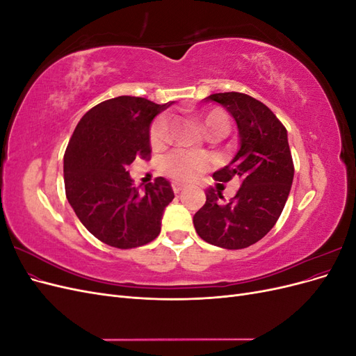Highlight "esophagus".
<instances>
[{"label": "esophagus", "mask_w": 356, "mask_h": 356, "mask_svg": "<svg viewBox=\"0 0 356 356\" xmlns=\"http://www.w3.org/2000/svg\"><path fill=\"white\" fill-rule=\"evenodd\" d=\"M187 186L186 184H181V182H174L172 184V190H174V193H181L182 190H186Z\"/></svg>", "instance_id": "1"}]
</instances>
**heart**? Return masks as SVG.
<instances>
[{"label":"heart","mask_w":356,"mask_h":356,"mask_svg":"<svg viewBox=\"0 0 356 356\" xmlns=\"http://www.w3.org/2000/svg\"><path fill=\"white\" fill-rule=\"evenodd\" d=\"M204 126L213 135H224L229 129V117L218 108L211 110L204 115ZM169 131V117L166 114L157 115L152 123V127H149V143L156 148L166 144ZM211 163L212 160L208 154L178 148L163 157V160H161V170L172 179L190 182L203 174L204 170H208Z\"/></svg>","instance_id":"1"}]
</instances>
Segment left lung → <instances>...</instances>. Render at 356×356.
Returning <instances> with one entry per match:
<instances>
[{
    "label": "left lung",
    "mask_w": 356,
    "mask_h": 356,
    "mask_svg": "<svg viewBox=\"0 0 356 356\" xmlns=\"http://www.w3.org/2000/svg\"><path fill=\"white\" fill-rule=\"evenodd\" d=\"M215 101L234 117L239 129L238 154L212 175L215 181L241 179L236 196L225 200L208 188L207 202L193 217L200 238L225 250H242L263 239L281 217L294 178L286 129L263 102L241 92L213 93Z\"/></svg>",
    "instance_id": "1"
}]
</instances>
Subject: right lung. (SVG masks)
Masks as SVG:
<instances>
[{
  "label": "right lung",
  "instance_id": "1",
  "mask_svg": "<svg viewBox=\"0 0 356 356\" xmlns=\"http://www.w3.org/2000/svg\"><path fill=\"white\" fill-rule=\"evenodd\" d=\"M170 104L159 105L136 96H118L86 113L63 156L65 193L75 215L96 239L131 250L154 241L161 217L174 199L165 178L141 191L127 166L148 159L149 123Z\"/></svg>",
  "mask_w": 356,
  "mask_h": 356
}]
</instances>
